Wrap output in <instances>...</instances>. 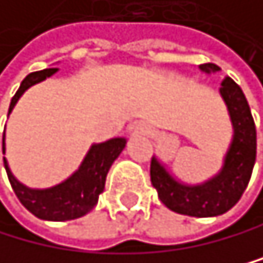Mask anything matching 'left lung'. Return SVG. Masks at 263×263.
<instances>
[{
  "mask_svg": "<svg viewBox=\"0 0 263 263\" xmlns=\"http://www.w3.org/2000/svg\"><path fill=\"white\" fill-rule=\"evenodd\" d=\"M202 71H219L214 63L202 64ZM220 94L226 101L234 126V141L226 157V165L217 177L209 182L187 187L176 182L157 159L151 161V182L157 189L159 199L171 211L191 217H214L232 209L247 189L257 156V130L249 102L240 86L227 78Z\"/></svg>",
  "mask_w": 263,
  "mask_h": 263,
  "instance_id": "obj_1",
  "label": "left lung"
}]
</instances>
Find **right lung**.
I'll list each match as a JSON object with an SVG mask.
<instances>
[{"label":"right lung","mask_w":263,"mask_h":263,"mask_svg":"<svg viewBox=\"0 0 263 263\" xmlns=\"http://www.w3.org/2000/svg\"><path fill=\"white\" fill-rule=\"evenodd\" d=\"M56 71L58 67H48V69L28 74L23 79L20 89L13 96L11 104H9V112L14 107L16 101L21 98V94L29 86L40 83ZM124 145H126V139H121V137L92 145L91 151L87 152L84 162L81 164L79 171L74 176H71L66 182L46 191H33L20 184L9 171L6 159H3V161H5L9 184H11L16 197L20 199L21 204L36 217L63 222L83 217L89 211H92V207L98 204L99 194L104 191L109 167L118 159ZM3 152H5V134H3Z\"/></svg>","instance_id":"1"}]
</instances>
